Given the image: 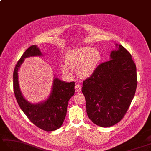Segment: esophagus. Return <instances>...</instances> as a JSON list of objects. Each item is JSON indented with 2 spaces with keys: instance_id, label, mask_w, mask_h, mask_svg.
Returning <instances> with one entry per match:
<instances>
[{
  "instance_id": "34e87169",
  "label": "esophagus",
  "mask_w": 151,
  "mask_h": 151,
  "mask_svg": "<svg viewBox=\"0 0 151 151\" xmlns=\"http://www.w3.org/2000/svg\"><path fill=\"white\" fill-rule=\"evenodd\" d=\"M75 90L76 92H80V91H81V86L79 84H76Z\"/></svg>"
}]
</instances>
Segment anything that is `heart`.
<instances>
[{"label":"heart","instance_id":"1","mask_svg":"<svg viewBox=\"0 0 151 151\" xmlns=\"http://www.w3.org/2000/svg\"><path fill=\"white\" fill-rule=\"evenodd\" d=\"M101 58L100 52L91 47L73 49L66 55V65H61V72L65 75H70V68L76 70L80 78H87L94 72Z\"/></svg>","mask_w":151,"mask_h":151}]
</instances>
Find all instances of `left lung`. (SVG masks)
<instances>
[{
    "instance_id": "obj_1",
    "label": "left lung",
    "mask_w": 151,
    "mask_h": 151,
    "mask_svg": "<svg viewBox=\"0 0 151 151\" xmlns=\"http://www.w3.org/2000/svg\"><path fill=\"white\" fill-rule=\"evenodd\" d=\"M119 47L111 52V60L99 64L83 83L88 116L103 127L124 118L137 90L136 65L129 52L122 45Z\"/></svg>"
}]
</instances>
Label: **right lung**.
I'll list each match as a JSON object with an SVG mask.
<instances>
[{
  "label": "right lung",
  "mask_w": 151,
  "mask_h": 151,
  "mask_svg": "<svg viewBox=\"0 0 151 151\" xmlns=\"http://www.w3.org/2000/svg\"><path fill=\"white\" fill-rule=\"evenodd\" d=\"M41 55V52L36 45H32L25 51L14 69L13 91L18 105L29 120L42 130L52 131L60 128L64 122L68 101L75 93V82L66 83L55 78L52 93L46 101L38 104L28 102L20 90L18 70L23 63L24 58Z\"/></svg>",
  "instance_id": "add662e5"
}]
</instances>
